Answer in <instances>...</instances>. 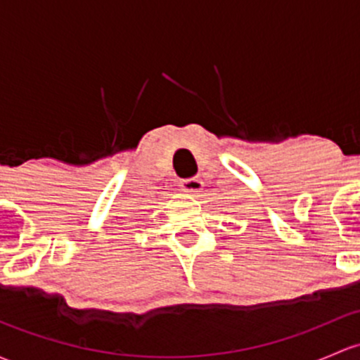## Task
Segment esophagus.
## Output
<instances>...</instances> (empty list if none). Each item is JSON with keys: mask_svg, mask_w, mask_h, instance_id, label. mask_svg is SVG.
I'll use <instances>...</instances> for the list:
<instances>
[{"mask_svg": "<svg viewBox=\"0 0 360 360\" xmlns=\"http://www.w3.org/2000/svg\"><path fill=\"white\" fill-rule=\"evenodd\" d=\"M181 188L188 193H198L202 191L203 188V181L200 177H190V179H183L181 181Z\"/></svg>", "mask_w": 360, "mask_h": 360, "instance_id": "1", "label": "esophagus"}]
</instances>
